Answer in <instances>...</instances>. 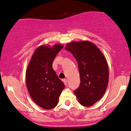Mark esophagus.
<instances>
[{
	"mask_svg": "<svg viewBox=\"0 0 131 131\" xmlns=\"http://www.w3.org/2000/svg\"><path fill=\"white\" fill-rule=\"evenodd\" d=\"M63 83H64V85H65V86H67V83H68V81H67V79H64L63 80Z\"/></svg>",
	"mask_w": 131,
	"mask_h": 131,
	"instance_id": "1",
	"label": "esophagus"
}]
</instances>
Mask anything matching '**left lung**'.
<instances>
[{
	"instance_id": "obj_1",
	"label": "left lung",
	"mask_w": 131,
	"mask_h": 131,
	"mask_svg": "<svg viewBox=\"0 0 131 131\" xmlns=\"http://www.w3.org/2000/svg\"><path fill=\"white\" fill-rule=\"evenodd\" d=\"M65 50L78 63L80 84L74 93L80 104L90 107L103 96L109 79L108 66L105 56L95 43L88 41L69 42Z\"/></svg>"
}]
</instances>
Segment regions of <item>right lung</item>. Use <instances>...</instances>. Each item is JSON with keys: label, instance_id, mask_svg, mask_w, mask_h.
<instances>
[{"label": "right lung", "instance_id": "add662e5", "mask_svg": "<svg viewBox=\"0 0 131 131\" xmlns=\"http://www.w3.org/2000/svg\"><path fill=\"white\" fill-rule=\"evenodd\" d=\"M63 47V45L59 43L52 47L39 46L33 54L26 69V82L29 95L43 109L54 108L64 88L52 67L55 57Z\"/></svg>", "mask_w": 131, "mask_h": 131}]
</instances>
